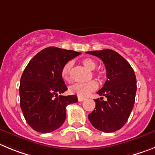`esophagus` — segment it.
<instances>
[{"instance_id":"obj_1","label":"esophagus","mask_w":155,"mask_h":155,"mask_svg":"<svg viewBox=\"0 0 155 155\" xmlns=\"http://www.w3.org/2000/svg\"><path fill=\"white\" fill-rule=\"evenodd\" d=\"M85 100V98L84 97H78V101H79V102H82V101H83V100Z\"/></svg>"}]
</instances>
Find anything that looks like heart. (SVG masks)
<instances>
[{
    "mask_svg": "<svg viewBox=\"0 0 155 155\" xmlns=\"http://www.w3.org/2000/svg\"><path fill=\"white\" fill-rule=\"evenodd\" d=\"M83 65L87 68L89 70H94L97 67V62L91 58H85L83 61ZM72 62H68L64 65L62 69V77L63 80L66 83H70L72 80L71 77V73H72ZM97 75L100 78H102L101 72H97ZM98 88V84L96 81H90L86 83H76V84L72 85L69 86V92L71 94L77 95L78 97H86L88 95L96 90Z\"/></svg>",
    "mask_w": 155,
    "mask_h": 155,
    "instance_id": "b5f03b06",
    "label": "heart"
}]
</instances>
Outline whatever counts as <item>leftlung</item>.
Listing matches in <instances>:
<instances>
[{
	"label": "left lung",
	"instance_id": "1",
	"mask_svg": "<svg viewBox=\"0 0 155 155\" xmlns=\"http://www.w3.org/2000/svg\"><path fill=\"white\" fill-rule=\"evenodd\" d=\"M100 58L105 65L107 78L97 93L103 97L96 99L94 110L88 115L96 129L105 133L117 131L126 124L134 107L137 91L134 72L129 62L111 49L87 51Z\"/></svg>",
	"mask_w": 155,
	"mask_h": 155
}]
</instances>
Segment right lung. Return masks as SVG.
Wrapping results in <instances>:
<instances>
[{
    "mask_svg": "<svg viewBox=\"0 0 155 155\" xmlns=\"http://www.w3.org/2000/svg\"><path fill=\"white\" fill-rule=\"evenodd\" d=\"M80 54L48 47L35 55L24 70L20 106L26 122L36 131L46 134L60 127L66 117V106L78 101L76 95H58L67 90L61 74L62 67Z\"/></svg>",
    "mask_w": 155,
    "mask_h": 155,
    "instance_id": "right-lung-1",
    "label": "right lung"
}]
</instances>
